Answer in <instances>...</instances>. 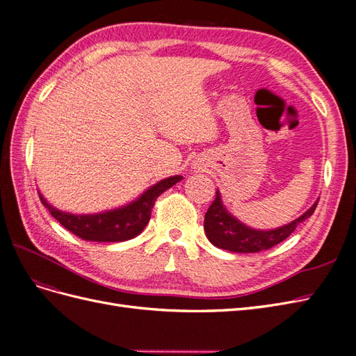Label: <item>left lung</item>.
Wrapping results in <instances>:
<instances>
[{"label": "left lung", "mask_w": 356, "mask_h": 356, "mask_svg": "<svg viewBox=\"0 0 356 356\" xmlns=\"http://www.w3.org/2000/svg\"><path fill=\"white\" fill-rule=\"evenodd\" d=\"M318 202L319 200H316L314 203V207H312L306 213L301 215L300 218L284 225V227L268 232H260L246 227V225L233 218L222 207L220 193L217 190V193H215V200L211 203L208 212L204 213V233H207L211 243L221 248V250H227L232 252L266 251L285 241L288 236L296 230L300 222L307 220L310 215L315 212Z\"/></svg>", "instance_id": "obj_1"}]
</instances>
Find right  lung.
<instances>
[{
	"label": "right lung",
	"instance_id": "add662e5",
	"mask_svg": "<svg viewBox=\"0 0 356 356\" xmlns=\"http://www.w3.org/2000/svg\"><path fill=\"white\" fill-rule=\"evenodd\" d=\"M181 179V177H170L157 182L148 188L136 202L124 208L96 213V215H72L60 212L40 195V200L49 209L53 218H56L63 227L74 233L83 241L93 242H123L135 238L144 230L152 217V209L156 199L161 193L170 188Z\"/></svg>",
	"mask_w": 356,
	"mask_h": 356
}]
</instances>
